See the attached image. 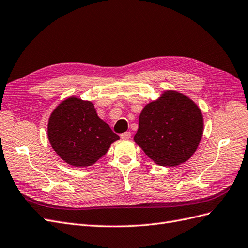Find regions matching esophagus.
<instances>
[{"instance_id":"esophagus-1","label":"esophagus","mask_w":248,"mask_h":248,"mask_svg":"<svg viewBox=\"0 0 248 248\" xmlns=\"http://www.w3.org/2000/svg\"><path fill=\"white\" fill-rule=\"evenodd\" d=\"M130 137H131V133L129 131L124 132L121 134V139H123V140H128V139H130Z\"/></svg>"}]
</instances>
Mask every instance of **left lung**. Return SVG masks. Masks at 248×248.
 I'll return each mask as SVG.
<instances>
[{
	"label": "left lung",
	"instance_id": "8db88e82",
	"mask_svg": "<svg viewBox=\"0 0 248 248\" xmlns=\"http://www.w3.org/2000/svg\"><path fill=\"white\" fill-rule=\"evenodd\" d=\"M202 130L204 120L197 104L168 90L142 108L133 140L155 163L175 167L196 152Z\"/></svg>",
	"mask_w": 248,
	"mask_h": 248
}]
</instances>
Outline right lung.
<instances>
[{
    "mask_svg": "<svg viewBox=\"0 0 248 248\" xmlns=\"http://www.w3.org/2000/svg\"><path fill=\"white\" fill-rule=\"evenodd\" d=\"M47 137L52 149L73 167L94 164L120 138L97 115L91 101L69 97L51 112Z\"/></svg>",
    "mask_w": 248,
    "mask_h": 248,
    "instance_id": "obj_1",
    "label": "right lung"
}]
</instances>
